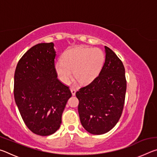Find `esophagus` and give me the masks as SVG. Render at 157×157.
<instances>
[{
	"instance_id": "esophagus-1",
	"label": "esophagus",
	"mask_w": 157,
	"mask_h": 157,
	"mask_svg": "<svg viewBox=\"0 0 157 157\" xmlns=\"http://www.w3.org/2000/svg\"><path fill=\"white\" fill-rule=\"evenodd\" d=\"M71 94H72L73 95H75L76 90L75 89H74V88H71Z\"/></svg>"
}]
</instances>
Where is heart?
I'll use <instances>...</instances> for the list:
<instances>
[{
  "instance_id": "heart-1",
  "label": "heart",
  "mask_w": 157,
  "mask_h": 157,
  "mask_svg": "<svg viewBox=\"0 0 157 157\" xmlns=\"http://www.w3.org/2000/svg\"><path fill=\"white\" fill-rule=\"evenodd\" d=\"M104 62V55L100 49L86 46L68 49L63 53L62 61L55 64L58 78L68 84L74 78L79 84H88L96 78Z\"/></svg>"
}]
</instances>
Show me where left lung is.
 <instances>
[{
  "instance_id": "left-lung-1",
  "label": "left lung",
  "mask_w": 157,
  "mask_h": 157,
  "mask_svg": "<svg viewBox=\"0 0 157 157\" xmlns=\"http://www.w3.org/2000/svg\"><path fill=\"white\" fill-rule=\"evenodd\" d=\"M105 62L99 75L75 94L82 126L96 135L110 131L118 122L127 89L123 62L109 48L105 46Z\"/></svg>"
}]
</instances>
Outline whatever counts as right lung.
I'll return each instance as SVG.
<instances>
[{"label":"right lung","instance_id":"obj_1","mask_svg":"<svg viewBox=\"0 0 157 157\" xmlns=\"http://www.w3.org/2000/svg\"><path fill=\"white\" fill-rule=\"evenodd\" d=\"M53 43L36 44L17 63L14 95L28 128L40 136L52 134L59 128L62 116L71 97L69 87L57 78Z\"/></svg>","mask_w":157,"mask_h":157}]
</instances>
